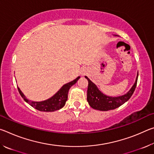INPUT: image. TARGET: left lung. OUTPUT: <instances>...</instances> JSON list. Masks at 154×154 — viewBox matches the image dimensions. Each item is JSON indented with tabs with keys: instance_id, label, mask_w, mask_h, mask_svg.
<instances>
[{
	"instance_id": "1",
	"label": "left lung",
	"mask_w": 154,
	"mask_h": 154,
	"mask_svg": "<svg viewBox=\"0 0 154 154\" xmlns=\"http://www.w3.org/2000/svg\"><path fill=\"white\" fill-rule=\"evenodd\" d=\"M85 77L88 81L87 95L88 102L91 107L100 111H109L115 109L128 100L134 92L138 79L137 75L136 82L133 86L125 95L118 96V97H110V96H107L101 93L94 83L91 82L86 76Z\"/></svg>"
}]
</instances>
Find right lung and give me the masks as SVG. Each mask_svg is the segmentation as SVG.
<instances>
[{
    "label": "right lung",
    "instance_id": "obj_1",
    "mask_svg": "<svg viewBox=\"0 0 154 154\" xmlns=\"http://www.w3.org/2000/svg\"><path fill=\"white\" fill-rule=\"evenodd\" d=\"M79 78V77H78L75 80L64 85L55 95H54L51 98L48 99V100L42 101V102H32V101L27 100L24 95V94L20 90V88H17V89L21 96L24 98L26 102L28 103L32 107L40 111L53 112L59 110V109H60L64 106L66 101L67 100L68 92H69L70 88L72 85H74Z\"/></svg>",
    "mask_w": 154,
    "mask_h": 154
}]
</instances>
